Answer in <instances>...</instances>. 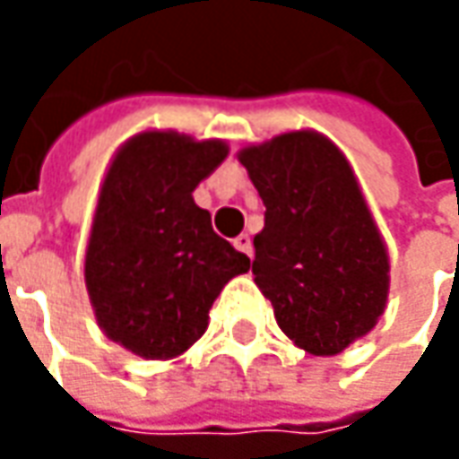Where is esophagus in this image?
<instances>
[{
	"label": "esophagus",
	"instance_id": "obj_1",
	"mask_svg": "<svg viewBox=\"0 0 459 459\" xmlns=\"http://www.w3.org/2000/svg\"><path fill=\"white\" fill-rule=\"evenodd\" d=\"M235 247H238L239 253H245V255H253V239L247 238V235H239V238H235V242H232Z\"/></svg>",
	"mask_w": 459,
	"mask_h": 459
}]
</instances>
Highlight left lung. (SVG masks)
<instances>
[{
  "mask_svg": "<svg viewBox=\"0 0 459 459\" xmlns=\"http://www.w3.org/2000/svg\"><path fill=\"white\" fill-rule=\"evenodd\" d=\"M265 204L253 275L275 322L311 355H337L385 308L388 255L352 168L326 137L289 133L245 148Z\"/></svg>",
  "mask_w": 459,
  "mask_h": 459,
  "instance_id": "1",
  "label": "left lung"
}]
</instances>
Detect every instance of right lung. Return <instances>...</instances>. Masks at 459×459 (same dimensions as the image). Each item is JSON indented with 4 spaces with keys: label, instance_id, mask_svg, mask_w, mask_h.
Listing matches in <instances>:
<instances>
[{
    "label": "right lung",
    "instance_id": "right-lung-1",
    "mask_svg": "<svg viewBox=\"0 0 459 459\" xmlns=\"http://www.w3.org/2000/svg\"><path fill=\"white\" fill-rule=\"evenodd\" d=\"M227 158L220 140L143 133L117 152L104 178L86 247V289L109 340L148 360L196 342L209 308L250 271L194 204V188Z\"/></svg>",
    "mask_w": 459,
    "mask_h": 459
}]
</instances>
